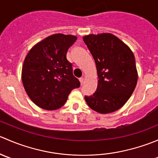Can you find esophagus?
Wrapping results in <instances>:
<instances>
[{"mask_svg": "<svg viewBox=\"0 0 158 158\" xmlns=\"http://www.w3.org/2000/svg\"><path fill=\"white\" fill-rule=\"evenodd\" d=\"M79 82H80L81 85H82V84H83V82H84V78L81 77V78H79Z\"/></svg>", "mask_w": 158, "mask_h": 158, "instance_id": "1", "label": "esophagus"}]
</instances>
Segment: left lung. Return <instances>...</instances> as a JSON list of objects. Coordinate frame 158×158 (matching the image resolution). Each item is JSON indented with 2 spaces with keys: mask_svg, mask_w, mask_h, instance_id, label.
I'll return each mask as SVG.
<instances>
[{
  "mask_svg": "<svg viewBox=\"0 0 158 158\" xmlns=\"http://www.w3.org/2000/svg\"><path fill=\"white\" fill-rule=\"evenodd\" d=\"M83 41L95 60L98 78L96 92L85 96V102L100 114L117 111L127 102L138 82L135 56L111 33L89 34Z\"/></svg>",
  "mask_w": 158,
  "mask_h": 158,
  "instance_id": "left-lung-1",
  "label": "left lung"
}]
</instances>
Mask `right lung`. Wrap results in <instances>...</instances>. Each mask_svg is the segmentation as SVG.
Wrapping results in <instances>:
<instances>
[{"label": "right lung", "mask_w": 158, "mask_h": 158, "mask_svg": "<svg viewBox=\"0 0 158 158\" xmlns=\"http://www.w3.org/2000/svg\"><path fill=\"white\" fill-rule=\"evenodd\" d=\"M76 40L73 35L56 33L33 46L27 55L22 82L30 99L41 109H60L71 91L80 86L66 59L68 49Z\"/></svg>", "instance_id": "right-lung-1"}]
</instances>
